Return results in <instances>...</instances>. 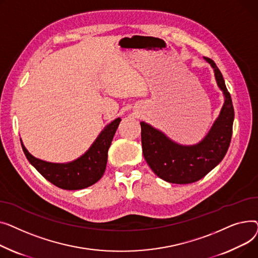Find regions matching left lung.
<instances>
[{"mask_svg": "<svg viewBox=\"0 0 258 258\" xmlns=\"http://www.w3.org/2000/svg\"><path fill=\"white\" fill-rule=\"evenodd\" d=\"M204 58L213 67L217 83L225 96L220 116L204 140L195 146H181L152 126L141 123L144 157L151 170L171 183L187 184L203 178L222 161L231 142L234 119L231 96L214 60Z\"/></svg>", "mask_w": 258, "mask_h": 258, "instance_id": "8db88e82", "label": "left lung"}]
</instances>
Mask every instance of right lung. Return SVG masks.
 Instances as JSON below:
<instances>
[{
  "label": "right lung",
  "instance_id": "1",
  "mask_svg": "<svg viewBox=\"0 0 258 258\" xmlns=\"http://www.w3.org/2000/svg\"><path fill=\"white\" fill-rule=\"evenodd\" d=\"M119 122L120 118L117 117L106 126L87 152L69 163H52L37 159L28 152L21 142L22 148L29 162L51 183L68 190L82 189L95 184L103 176L108 149Z\"/></svg>",
  "mask_w": 258,
  "mask_h": 258
}]
</instances>
